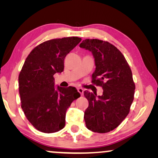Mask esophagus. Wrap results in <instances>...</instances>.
Listing matches in <instances>:
<instances>
[{
  "label": "esophagus",
  "instance_id": "34e87169",
  "mask_svg": "<svg viewBox=\"0 0 158 158\" xmlns=\"http://www.w3.org/2000/svg\"><path fill=\"white\" fill-rule=\"evenodd\" d=\"M77 91H78L80 94H81V96H83V91H84V90L83 89V88H81V87L77 88Z\"/></svg>",
  "mask_w": 158,
  "mask_h": 158
}]
</instances>
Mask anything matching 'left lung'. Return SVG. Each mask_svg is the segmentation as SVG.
Instances as JSON below:
<instances>
[{"label":"left lung","mask_w":158,"mask_h":158,"mask_svg":"<svg viewBox=\"0 0 158 158\" xmlns=\"http://www.w3.org/2000/svg\"><path fill=\"white\" fill-rule=\"evenodd\" d=\"M80 47L92 52L96 65L92 83L103 90L101 96L84 91L89 103L84 113L86 127L94 132H109L127 117L133 102L135 85L130 67L122 53L108 42L86 39Z\"/></svg>","instance_id":"1"}]
</instances>
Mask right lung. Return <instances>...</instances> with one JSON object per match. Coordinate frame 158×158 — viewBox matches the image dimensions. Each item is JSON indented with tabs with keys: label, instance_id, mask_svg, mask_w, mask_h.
Returning <instances> with one entry per match:
<instances>
[{
	"label": "right lung",
	"instance_id": "obj_1",
	"mask_svg": "<svg viewBox=\"0 0 158 158\" xmlns=\"http://www.w3.org/2000/svg\"><path fill=\"white\" fill-rule=\"evenodd\" d=\"M81 38L48 40L36 47L26 59L19 76L21 108L26 117L44 133H54L65 125L67 109L81 95L72 86H55L54 75L64 70V60Z\"/></svg>",
	"mask_w": 158,
	"mask_h": 158
}]
</instances>
